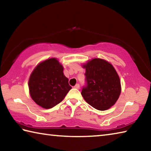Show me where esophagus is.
Wrapping results in <instances>:
<instances>
[{"instance_id": "obj_1", "label": "esophagus", "mask_w": 151, "mask_h": 151, "mask_svg": "<svg viewBox=\"0 0 151 151\" xmlns=\"http://www.w3.org/2000/svg\"><path fill=\"white\" fill-rule=\"evenodd\" d=\"M74 88L76 89H79L80 88V85H79V84H76V85L74 86Z\"/></svg>"}]
</instances>
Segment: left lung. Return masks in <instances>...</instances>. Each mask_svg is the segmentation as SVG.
Segmentation results:
<instances>
[{
  "mask_svg": "<svg viewBox=\"0 0 151 151\" xmlns=\"http://www.w3.org/2000/svg\"><path fill=\"white\" fill-rule=\"evenodd\" d=\"M86 69V86L81 94L94 109L105 111L113 106L121 94L119 76L111 63L101 58H93L83 65Z\"/></svg>",
  "mask_w": 151,
  "mask_h": 151,
  "instance_id": "1",
  "label": "left lung"
}]
</instances>
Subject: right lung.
Returning a JSON list of instances; mask_svg holds the SVG:
<instances>
[{
	"label": "right lung",
	"instance_id": "right-lung-1",
	"mask_svg": "<svg viewBox=\"0 0 151 151\" xmlns=\"http://www.w3.org/2000/svg\"><path fill=\"white\" fill-rule=\"evenodd\" d=\"M30 95L38 105L51 109L60 103L72 87L63 73V66L55 58L39 63L29 81Z\"/></svg>",
	"mask_w": 151,
	"mask_h": 151
}]
</instances>
